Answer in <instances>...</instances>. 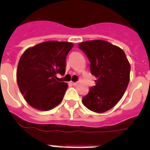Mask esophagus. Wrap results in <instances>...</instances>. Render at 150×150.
<instances>
[{"instance_id":"obj_1","label":"esophagus","mask_w":150,"mask_h":150,"mask_svg":"<svg viewBox=\"0 0 150 150\" xmlns=\"http://www.w3.org/2000/svg\"><path fill=\"white\" fill-rule=\"evenodd\" d=\"M69 83H70V84L71 85V86H75V85L77 84L76 82H69Z\"/></svg>"}]
</instances>
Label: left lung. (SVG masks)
Returning a JSON list of instances; mask_svg holds the SVG:
<instances>
[{
  "instance_id": "8db88e82",
  "label": "left lung",
  "mask_w": 150,
  "mask_h": 150,
  "mask_svg": "<svg viewBox=\"0 0 150 150\" xmlns=\"http://www.w3.org/2000/svg\"><path fill=\"white\" fill-rule=\"evenodd\" d=\"M89 58L96 86L82 98L85 107L103 113L120 101L130 80L131 66L122 49L102 40L85 41L79 44Z\"/></svg>"
}]
</instances>
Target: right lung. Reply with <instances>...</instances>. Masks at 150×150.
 I'll return each mask as SVG.
<instances>
[{
    "instance_id": "1",
    "label": "right lung",
    "mask_w": 150,
    "mask_h": 150,
    "mask_svg": "<svg viewBox=\"0 0 150 150\" xmlns=\"http://www.w3.org/2000/svg\"><path fill=\"white\" fill-rule=\"evenodd\" d=\"M69 42L46 41L28 48L17 68V83L31 107L50 110L63 100L68 84L59 82L57 74L64 75L66 57L73 47Z\"/></svg>"
}]
</instances>
